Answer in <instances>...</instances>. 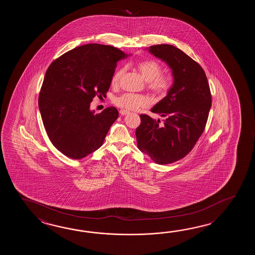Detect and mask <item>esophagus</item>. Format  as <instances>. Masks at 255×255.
Here are the masks:
<instances>
[{
	"label": "esophagus",
	"instance_id": "obj_1",
	"mask_svg": "<svg viewBox=\"0 0 255 255\" xmlns=\"http://www.w3.org/2000/svg\"><path fill=\"white\" fill-rule=\"evenodd\" d=\"M120 113L121 116H125V115L128 114L129 112H128V111H127V110H120Z\"/></svg>",
	"mask_w": 255,
	"mask_h": 255
}]
</instances>
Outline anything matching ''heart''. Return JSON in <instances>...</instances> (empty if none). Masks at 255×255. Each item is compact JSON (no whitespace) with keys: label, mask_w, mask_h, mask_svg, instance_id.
<instances>
[{"label":"heart","mask_w":255,"mask_h":255,"mask_svg":"<svg viewBox=\"0 0 255 255\" xmlns=\"http://www.w3.org/2000/svg\"><path fill=\"white\" fill-rule=\"evenodd\" d=\"M136 70L140 73L142 77L148 82V88L155 95L162 97L169 91L172 87V77L168 75H162V66L156 60H143L135 63ZM124 74L123 68L116 71L111 78V85L117 87ZM149 103L148 98L136 94L126 93L116 98L115 104L124 110H135L139 108H145Z\"/></svg>","instance_id":"heart-1"}]
</instances>
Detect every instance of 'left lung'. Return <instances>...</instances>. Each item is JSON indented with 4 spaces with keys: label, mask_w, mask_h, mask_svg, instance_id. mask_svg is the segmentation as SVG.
<instances>
[{
    "label": "left lung",
    "mask_w": 255,
    "mask_h": 255,
    "mask_svg": "<svg viewBox=\"0 0 255 255\" xmlns=\"http://www.w3.org/2000/svg\"><path fill=\"white\" fill-rule=\"evenodd\" d=\"M148 52L169 66L173 76L167 96L151 109L165 118L164 123L140 115L135 129L140 151L158 164H169L187 156L203 133L212 95L201 65L180 49L170 44H157Z\"/></svg>",
    "instance_id": "left-lung-1"
}]
</instances>
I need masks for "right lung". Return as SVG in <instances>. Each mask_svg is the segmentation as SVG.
Returning <instances> with one entry per match:
<instances>
[{"mask_svg": "<svg viewBox=\"0 0 255 255\" xmlns=\"http://www.w3.org/2000/svg\"><path fill=\"white\" fill-rule=\"evenodd\" d=\"M128 55L111 45L88 43L49 65L39 109L49 139L66 157L80 159L103 145L119 111L110 107L95 115L90 104L97 96L106 97L117 63Z\"/></svg>", "mask_w": 255, "mask_h": 255, "instance_id": "obj_1", "label": "right lung"}]
</instances>
